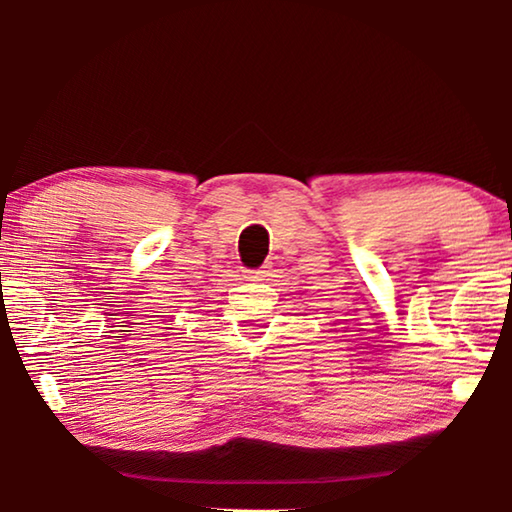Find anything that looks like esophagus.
I'll return each mask as SVG.
<instances>
[{
    "label": "esophagus",
    "mask_w": 512,
    "mask_h": 512,
    "mask_svg": "<svg viewBox=\"0 0 512 512\" xmlns=\"http://www.w3.org/2000/svg\"><path fill=\"white\" fill-rule=\"evenodd\" d=\"M271 275V264H266V266H262L259 268V271H248L246 273V277L248 280H253V282H259V280H266V277Z\"/></svg>",
    "instance_id": "34e87169"
}]
</instances>
